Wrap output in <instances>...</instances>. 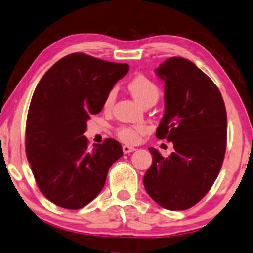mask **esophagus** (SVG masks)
<instances>
[{
	"label": "esophagus",
	"mask_w": 253,
	"mask_h": 253,
	"mask_svg": "<svg viewBox=\"0 0 253 253\" xmlns=\"http://www.w3.org/2000/svg\"><path fill=\"white\" fill-rule=\"evenodd\" d=\"M123 151L124 154H129V152H133L135 151V148L134 147H130V145H123Z\"/></svg>",
	"instance_id": "esophagus-1"
}]
</instances>
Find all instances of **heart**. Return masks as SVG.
Here are the masks:
<instances>
[{
	"label": "heart",
	"mask_w": 253,
	"mask_h": 253,
	"mask_svg": "<svg viewBox=\"0 0 253 253\" xmlns=\"http://www.w3.org/2000/svg\"><path fill=\"white\" fill-rule=\"evenodd\" d=\"M128 89L133 97L140 103L141 105L149 102H157L161 95L159 88L151 79H149L144 74H137L128 84ZM116 98V89L112 88L106 95L104 105L110 106ZM117 135L120 140L126 142V143H137L140 141L141 135L145 133V128L142 126L129 127V126H120L116 130Z\"/></svg>",
	"instance_id": "b5f03b06"
}]
</instances>
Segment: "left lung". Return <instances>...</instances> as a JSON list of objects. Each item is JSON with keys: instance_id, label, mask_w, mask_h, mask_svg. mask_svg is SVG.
Segmentation results:
<instances>
[{"instance_id": "left-lung-1", "label": "left lung", "mask_w": 253, "mask_h": 253, "mask_svg": "<svg viewBox=\"0 0 253 253\" xmlns=\"http://www.w3.org/2000/svg\"><path fill=\"white\" fill-rule=\"evenodd\" d=\"M165 83V113L156 137L172 142L163 157L149 148L152 165L145 190L167 210H187L209 193L225 158L227 113L221 92L189 59L170 57L156 70Z\"/></svg>"}]
</instances>
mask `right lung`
I'll return each instance as SVG.
<instances>
[{
    "instance_id": "1",
    "label": "right lung",
    "mask_w": 253,
    "mask_h": 253,
    "mask_svg": "<svg viewBox=\"0 0 253 253\" xmlns=\"http://www.w3.org/2000/svg\"><path fill=\"white\" fill-rule=\"evenodd\" d=\"M127 64L77 52L55 63L35 88L26 120L27 161L39 189L54 204L78 210L101 193L122 144L106 138L88 148L83 136L90 115L101 112Z\"/></svg>"
}]
</instances>
